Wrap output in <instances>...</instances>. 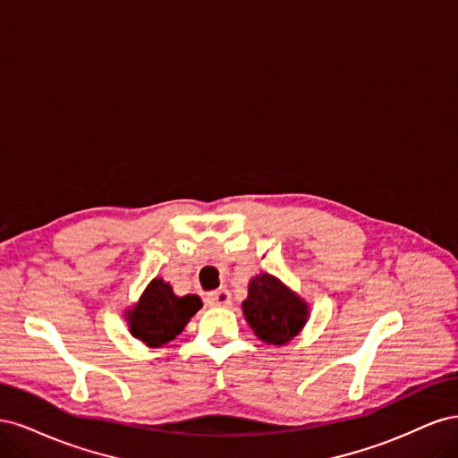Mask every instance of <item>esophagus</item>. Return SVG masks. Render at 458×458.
Here are the masks:
<instances>
[{"label":"esophagus","mask_w":458,"mask_h":458,"mask_svg":"<svg viewBox=\"0 0 458 458\" xmlns=\"http://www.w3.org/2000/svg\"><path fill=\"white\" fill-rule=\"evenodd\" d=\"M206 301H208V306L227 308V306H231V294H229V290L219 288V290H214V293L208 294Z\"/></svg>","instance_id":"obj_1"}]
</instances>
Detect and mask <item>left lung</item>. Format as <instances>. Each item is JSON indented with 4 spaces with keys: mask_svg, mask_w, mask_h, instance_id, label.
I'll list each match as a JSON object with an SVG mask.
<instances>
[{
    "mask_svg": "<svg viewBox=\"0 0 458 458\" xmlns=\"http://www.w3.org/2000/svg\"><path fill=\"white\" fill-rule=\"evenodd\" d=\"M242 311L254 335L271 345H284L298 336L310 317L308 303L269 273L248 283Z\"/></svg>",
    "mask_w": 458,
    "mask_h": 458,
    "instance_id": "obj_1",
    "label": "left lung"
}]
</instances>
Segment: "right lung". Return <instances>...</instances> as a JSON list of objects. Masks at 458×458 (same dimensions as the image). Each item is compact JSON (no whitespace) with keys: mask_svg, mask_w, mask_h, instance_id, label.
<instances>
[{"mask_svg":"<svg viewBox=\"0 0 458 458\" xmlns=\"http://www.w3.org/2000/svg\"><path fill=\"white\" fill-rule=\"evenodd\" d=\"M202 308L197 294L175 296L164 279H152L140 301L126 311L130 332L148 348H162L164 344L182 335L191 317Z\"/></svg>","mask_w":458,"mask_h":458,"instance_id":"right-lung-1","label":"right lung"}]
</instances>
